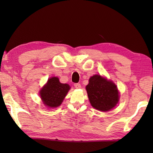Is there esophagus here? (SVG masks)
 <instances>
[{"label":"esophagus","mask_w":153,"mask_h":153,"mask_svg":"<svg viewBox=\"0 0 153 153\" xmlns=\"http://www.w3.org/2000/svg\"><path fill=\"white\" fill-rule=\"evenodd\" d=\"M74 85L75 87V88H76V89H79L81 87V85L79 83H74Z\"/></svg>","instance_id":"34e87169"}]
</instances>
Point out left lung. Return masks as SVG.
Returning a JSON list of instances; mask_svg holds the SVG:
<instances>
[{
	"mask_svg": "<svg viewBox=\"0 0 153 153\" xmlns=\"http://www.w3.org/2000/svg\"><path fill=\"white\" fill-rule=\"evenodd\" d=\"M86 90L91 105L100 111H108L118 102L119 93L116 85L99 75L90 77Z\"/></svg>",
	"mask_w": 153,
	"mask_h": 153,
	"instance_id": "1",
	"label": "left lung"
}]
</instances>
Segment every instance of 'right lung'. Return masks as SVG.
Instances as JSON below:
<instances>
[{
	"mask_svg": "<svg viewBox=\"0 0 153 153\" xmlns=\"http://www.w3.org/2000/svg\"><path fill=\"white\" fill-rule=\"evenodd\" d=\"M70 88L68 84L61 83L58 77H51L40 91L44 105L52 108L60 106Z\"/></svg>",
	"mask_w": 153,
	"mask_h": 153,
	"instance_id": "1",
	"label": "right lung"
}]
</instances>
